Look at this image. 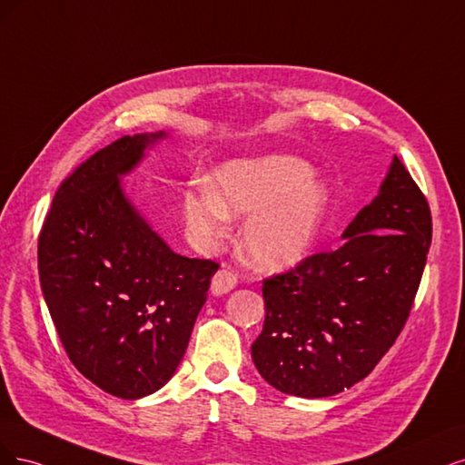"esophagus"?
Returning <instances> with one entry per match:
<instances>
[{
	"label": "esophagus",
	"instance_id": "1",
	"mask_svg": "<svg viewBox=\"0 0 465 465\" xmlns=\"http://www.w3.org/2000/svg\"><path fill=\"white\" fill-rule=\"evenodd\" d=\"M235 286H237V278L228 271V268H220V271L213 278L211 292H213V295H223V293L232 292Z\"/></svg>",
	"mask_w": 465,
	"mask_h": 465
}]
</instances>
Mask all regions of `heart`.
I'll use <instances>...</instances> for the list:
<instances>
[{
	"label": "heart",
	"mask_w": 465,
	"mask_h": 465,
	"mask_svg": "<svg viewBox=\"0 0 465 465\" xmlns=\"http://www.w3.org/2000/svg\"><path fill=\"white\" fill-rule=\"evenodd\" d=\"M331 191L307 162L293 156L230 160L211 185L183 193L187 226L203 245L226 235L230 218L250 214L239 233L243 257L262 272L302 262L321 235Z\"/></svg>",
	"instance_id": "heart-1"
}]
</instances>
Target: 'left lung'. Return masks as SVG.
Here are the masks:
<instances>
[{"label": "left lung", "mask_w": 465, "mask_h": 465, "mask_svg": "<svg viewBox=\"0 0 465 465\" xmlns=\"http://www.w3.org/2000/svg\"><path fill=\"white\" fill-rule=\"evenodd\" d=\"M430 232L427 199L394 156L336 251L262 282L266 317L251 346L261 377L299 398L334 396L363 381L406 324Z\"/></svg>", "instance_id": "obj_1"}]
</instances>
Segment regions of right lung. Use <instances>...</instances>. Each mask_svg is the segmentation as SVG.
<instances>
[{"mask_svg":"<svg viewBox=\"0 0 465 465\" xmlns=\"http://www.w3.org/2000/svg\"><path fill=\"white\" fill-rule=\"evenodd\" d=\"M166 137L127 134L81 163L57 189L38 239L42 293L71 363L124 400L173 377L218 271L175 252L122 183Z\"/></svg>","mask_w":465,"mask_h":465,"instance_id":"right-lung-1","label":"right lung"}]
</instances>
